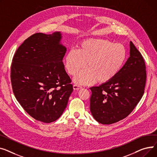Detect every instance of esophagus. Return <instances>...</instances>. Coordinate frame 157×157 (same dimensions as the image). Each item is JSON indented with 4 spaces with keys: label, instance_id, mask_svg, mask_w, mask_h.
Wrapping results in <instances>:
<instances>
[{
    "label": "esophagus",
    "instance_id": "obj_1",
    "mask_svg": "<svg viewBox=\"0 0 157 157\" xmlns=\"http://www.w3.org/2000/svg\"><path fill=\"white\" fill-rule=\"evenodd\" d=\"M73 89H74V90H79V89H82V87H81V86H79L76 85V84L73 85Z\"/></svg>",
    "mask_w": 157,
    "mask_h": 157
}]
</instances>
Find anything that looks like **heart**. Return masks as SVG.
Returning a JSON list of instances; mask_svg holds the SVG:
<instances>
[{"instance_id":"obj_1","label":"heart","mask_w":157,"mask_h":157,"mask_svg":"<svg viewBox=\"0 0 157 157\" xmlns=\"http://www.w3.org/2000/svg\"><path fill=\"white\" fill-rule=\"evenodd\" d=\"M127 59V51L121 44L101 39L81 42L77 49H71L64 58L68 73L75 75L73 82L80 85L93 84L97 80L106 84L121 71Z\"/></svg>"}]
</instances>
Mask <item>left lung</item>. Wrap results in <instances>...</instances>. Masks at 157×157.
Instances as JSON below:
<instances>
[{
  "mask_svg": "<svg viewBox=\"0 0 157 157\" xmlns=\"http://www.w3.org/2000/svg\"><path fill=\"white\" fill-rule=\"evenodd\" d=\"M130 56L111 81L92 87L90 110L96 121L112 124L129 115L141 100L146 79L142 55L130 42Z\"/></svg>",
  "mask_w": 157,
  "mask_h": 157,
  "instance_id": "8db88e82",
  "label": "left lung"
}]
</instances>
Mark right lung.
Listing matches in <instances>:
<instances>
[{"label":"right lung","instance_id":"add662e5","mask_svg":"<svg viewBox=\"0 0 157 157\" xmlns=\"http://www.w3.org/2000/svg\"><path fill=\"white\" fill-rule=\"evenodd\" d=\"M61 39V32L33 34L18 48L13 59L14 96L28 113L44 123L60 117L73 91L63 63L67 48Z\"/></svg>","mask_w":157,"mask_h":157}]
</instances>
